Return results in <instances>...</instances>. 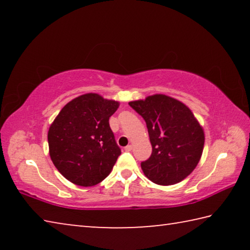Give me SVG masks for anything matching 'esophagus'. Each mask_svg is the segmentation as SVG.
<instances>
[{
	"label": "esophagus",
	"mask_w": 250,
	"mask_h": 250,
	"mask_svg": "<svg viewBox=\"0 0 250 250\" xmlns=\"http://www.w3.org/2000/svg\"><path fill=\"white\" fill-rule=\"evenodd\" d=\"M132 147H133L132 146L129 145V146H126L125 147V151H131V150H132Z\"/></svg>",
	"instance_id": "34e87169"
}]
</instances>
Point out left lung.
<instances>
[{
  "mask_svg": "<svg viewBox=\"0 0 250 250\" xmlns=\"http://www.w3.org/2000/svg\"><path fill=\"white\" fill-rule=\"evenodd\" d=\"M129 104L146 120L152 154L141 163L145 175L159 185L183 181L200 162L204 129L188 105L170 96L155 94Z\"/></svg>",
  "mask_w": 250,
  "mask_h": 250,
  "instance_id": "obj_1",
  "label": "left lung"
}]
</instances>
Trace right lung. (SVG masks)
Segmentation results:
<instances>
[{
	"label": "right lung",
	"mask_w": 250,
	"mask_h": 250,
	"mask_svg": "<svg viewBox=\"0 0 250 250\" xmlns=\"http://www.w3.org/2000/svg\"><path fill=\"white\" fill-rule=\"evenodd\" d=\"M119 104V101L89 92L66 104L50 125V159L71 183L94 186L112 171L121 150L110 129L109 118Z\"/></svg>",
	"instance_id": "add662e5"
}]
</instances>
